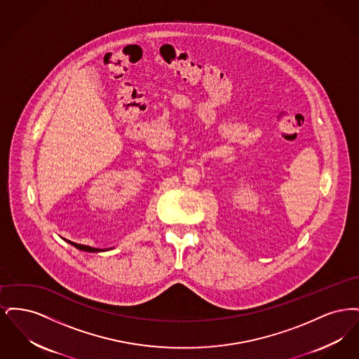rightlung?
<instances>
[{
    "label": "right lung",
    "instance_id": "add662e5",
    "mask_svg": "<svg viewBox=\"0 0 359 359\" xmlns=\"http://www.w3.org/2000/svg\"><path fill=\"white\" fill-rule=\"evenodd\" d=\"M69 243H71L72 246H75L76 249H79V250L90 252V253H97V252H103V250H104V249H97V248H91V246H86V245H79V243H75V242H69Z\"/></svg>",
    "mask_w": 359,
    "mask_h": 359
}]
</instances>
